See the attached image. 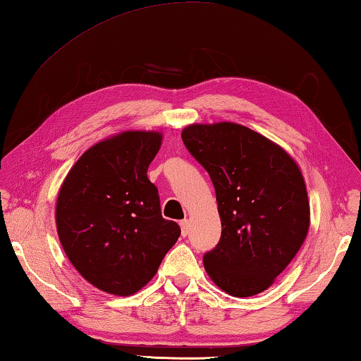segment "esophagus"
<instances>
[{"mask_svg":"<svg viewBox=\"0 0 361 361\" xmlns=\"http://www.w3.org/2000/svg\"><path fill=\"white\" fill-rule=\"evenodd\" d=\"M180 226H181L183 237H186L189 234V219H183V221H180Z\"/></svg>","mask_w":361,"mask_h":361,"instance_id":"34e87169","label":"esophagus"}]
</instances>
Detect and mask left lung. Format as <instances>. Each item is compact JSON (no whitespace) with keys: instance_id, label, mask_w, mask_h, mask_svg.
Wrapping results in <instances>:
<instances>
[{"instance_id":"1","label":"left lung","mask_w":361,"mask_h":361,"mask_svg":"<svg viewBox=\"0 0 361 361\" xmlns=\"http://www.w3.org/2000/svg\"><path fill=\"white\" fill-rule=\"evenodd\" d=\"M181 138L209 172L221 218V239L204 256L207 274L231 296L262 293L307 237L301 169L282 146L235 122L186 126Z\"/></svg>"}]
</instances>
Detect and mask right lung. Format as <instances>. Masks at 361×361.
Instances as JSON below:
<instances>
[{"mask_svg":"<svg viewBox=\"0 0 361 361\" xmlns=\"http://www.w3.org/2000/svg\"><path fill=\"white\" fill-rule=\"evenodd\" d=\"M162 145L156 130H126L84 152L60 186L56 224L65 255L90 285L130 296L156 276L181 234L161 215L148 167Z\"/></svg>","mask_w":361,"mask_h":361,"instance_id":"obj_1","label":"right lung"}]
</instances>
